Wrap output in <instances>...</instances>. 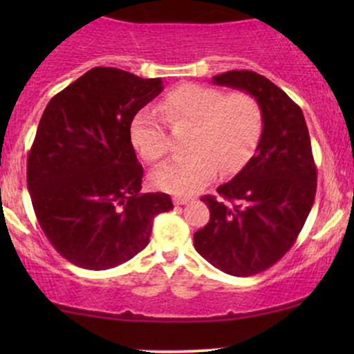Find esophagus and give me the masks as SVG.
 I'll use <instances>...</instances> for the list:
<instances>
[{"label":"esophagus","instance_id":"obj_1","mask_svg":"<svg viewBox=\"0 0 354 354\" xmlns=\"http://www.w3.org/2000/svg\"><path fill=\"white\" fill-rule=\"evenodd\" d=\"M173 201H174V205H176V206H181V205H188V203L193 201V198H189V196H174Z\"/></svg>","mask_w":354,"mask_h":354}]
</instances>
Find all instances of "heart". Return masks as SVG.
I'll return each instance as SVG.
<instances>
[{"label": "heart", "instance_id": "1", "mask_svg": "<svg viewBox=\"0 0 354 354\" xmlns=\"http://www.w3.org/2000/svg\"><path fill=\"white\" fill-rule=\"evenodd\" d=\"M169 124H191L185 149L188 154L161 165L153 185L171 194H193L216 176L236 173L246 165L263 133V111L258 100L245 91L226 95L206 84L188 83L169 89L160 103ZM131 145L149 163L168 151L160 113L141 108L129 123Z\"/></svg>", "mask_w": 354, "mask_h": 354}]
</instances>
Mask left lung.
Here are the masks:
<instances>
[{"label":"left lung","instance_id":"left-lung-1","mask_svg":"<svg viewBox=\"0 0 354 354\" xmlns=\"http://www.w3.org/2000/svg\"><path fill=\"white\" fill-rule=\"evenodd\" d=\"M214 84L250 93L263 111L254 156L218 188L225 201L201 198L209 221L194 233L206 261L233 276H253L295 245L316 194V166L303 111L283 89L254 71H226Z\"/></svg>","mask_w":354,"mask_h":354}]
</instances>
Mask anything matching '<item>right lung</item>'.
Returning a JSON list of instances; mask_svg holds the SVG:
<instances>
[{
  "instance_id": "add662e5",
  "label": "right lung",
  "mask_w": 354,
  "mask_h": 354,
  "mask_svg": "<svg viewBox=\"0 0 354 354\" xmlns=\"http://www.w3.org/2000/svg\"><path fill=\"white\" fill-rule=\"evenodd\" d=\"M163 91L118 68H93L53 96L28 154L26 181L55 250L84 270L128 261L149 243L153 219L173 208L166 193H141L143 166L129 123Z\"/></svg>"
}]
</instances>
